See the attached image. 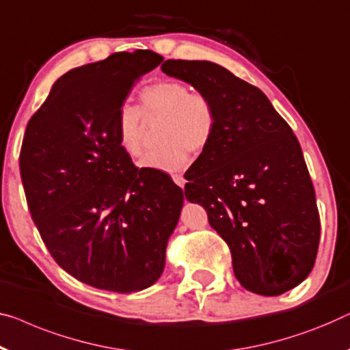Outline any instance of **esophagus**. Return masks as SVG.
Listing matches in <instances>:
<instances>
[{
  "mask_svg": "<svg viewBox=\"0 0 350 350\" xmlns=\"http://www.w3.org/2000/svg\"><path fill=\"white\" fill-rule=\"evenodd\" d=\"M172 180L175 181V185H178L180 187H185L186 180L183 178V175H180V174H175V175H172Z\"/></svg>",
  "mask_w": 350,
  "mask_h": 350,
  "instance_id": "34e87169",
  "label": "esophagus"
}]
</instances>
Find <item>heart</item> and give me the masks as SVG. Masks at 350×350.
<instances>
[{"instance_id":"b5f03b06","label":"heart","mask_w":350,"mask_h":350,"mask_svg":"<svg viewBox=\"0 0 350 350\" xmlns=\"http://www.w3.org/2000/svg\"><path fill=\"white\" fill-rule=\"evenodd\" d=\"M140 110L123 104L116 113V139L131 158L144 151V114L146 120L163 118L159 140L163 145L146 153L140 165L164 172L181 170L187 163V151L200 153L215 135L216 109L202 91H189L178 80H161L140 91Z\"/></svg>"}]
</instances>
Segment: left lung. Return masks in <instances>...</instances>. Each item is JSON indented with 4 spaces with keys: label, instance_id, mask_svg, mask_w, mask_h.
Here are the masks:
<instances>
[{
    "label": "left lung",
    "instance_id": "8db88e82",
    "mask_svg": "<svg viewBox=\"0 0 350 350\" xmlns=\"http://www.w3.org/2000/svg\"><path fill=\"white\" fill-rule=\"evenodd\" d=\"M163 72L213 100L216 131L191 165L186 199L206 210L230 247L240 284L259 295L291 291L316 262L321 219L300 144L254 85L210 62L167 59Z\"/></svg>",
    "mask_w": 350,
    "mask_h": 350
}]
</instances>
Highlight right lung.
<instances>
[{
	"instance_id": "right-lung-1",
	"label": "right lung",
	"mask_w": 350,
	"mask_h": 350,
	"mask_svg": "<svg viewBox=\"0 0 350 350\" xmlns=\"http://www.w3.org/2000/svg\"><path fill=\"white\" fill-rule=\"evenodd\" d=\"M150 50L70 69L28 121L20 175L40 238L59 267L103 291H144L159 280L186 192L163 172L137 169L116 139V113Z\"/></svg>"
}]
</instances>
